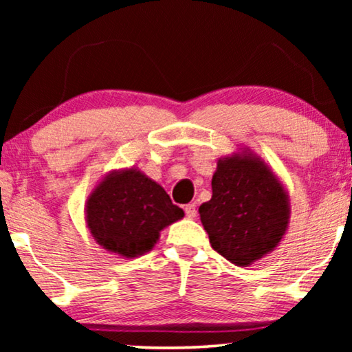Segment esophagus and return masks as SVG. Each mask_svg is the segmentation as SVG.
<instances>
[{"label":"esophagus","instance_id":"1","mask_svg":"<svg viewBox=\"0 0 352 352\" xmlns=\"http://www.w3.org/2000/svg\"><path fill=\"white\" fill-rule=\"evenodd\" d=\"M184 211H186V216H187V218H189V219H194L195 216H197V206H195V204H189V205H186Z\"/></svg>","mask_w":352,"mask_h":352}]
</instances>
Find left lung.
<instances>
[{"label":"left lung","mask_w":352,"mask_h":352,"mask_svg":"<svg viewBox=\"0 0 352 352\" xmlns=\"http://www.w3.org/2000/svg\"><path fill=\"white\" fill-rule=\"evenodd\" d=\"M211 189L199 213L216 252L245 267L278 247L290 224V199L261 157L245 147L219 158Z\"/></svg>","instance_id":"8db88e82"}]
</instances>
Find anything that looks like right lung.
Listing matches in <instances>:
<instances>
[{
    "instance_id": "add662e5",
    "label": "right lung",
    "mask_w": 352,
    "mask_h": 352,
    "mask_svg": "<svg viewBox=\"0 0 352 352\" xmlns=\"http://www.w3.org/2000/svg\"><path fill=\"white\" fill-rule=\"evenodd\" d=\"M184 218L163 187L136 166L113 170L89 192L85 219L100 247L122 258L151 252L168 226Z\"/></svg>"
}]
</instances>
